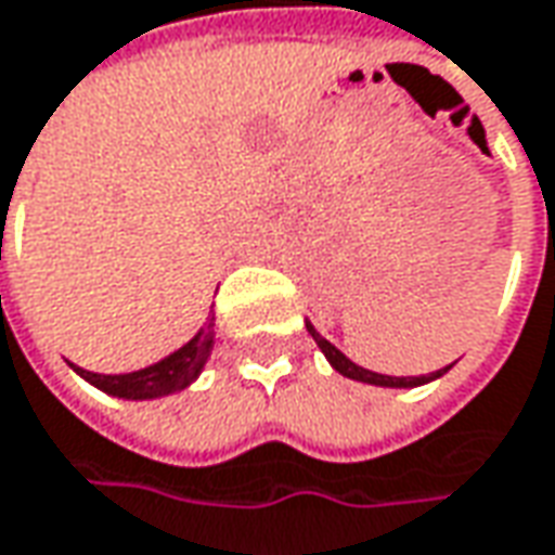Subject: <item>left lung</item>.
I'll return each mask as SVG.
<instances>
[{
  "instance_id": "obj_1",
  "label": "left lung",
  "mask_w": 555,
  "mask_h": 555,
  "mask_svg": "<svg viewBox=\"0 0 555 555\" xmlns=\"http://www.w3.org/2000/svg\"><path fill=\"white\" fill-rule=\"evenodd\" d=\"M306 327H309L311 339L318 343V349L324 352V358L331 361V367L336 373H343V376H349L354 383H367V386H383V389H416V386H426V383H433L438 376H444V373L451 371L454 364H448V367H441L436 373H423V376H389V373H376L367 371V367H361V364H354L352 358H346V354L339 352L336 346H333L331 339H324L321 333L314 331V324L306 321Z\"/></svg>"
}]
</instances>
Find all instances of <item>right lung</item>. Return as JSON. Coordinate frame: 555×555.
Here are the masks:
<instances>
[{"instance_id": "obj_1", "label": "right lung", "mask_w": 555, "mask_h": 555, "mask_svg": "<svg viewBox=\"0 0 555 555\" xmlns=\"http://www.w3.org/2000/svg\"><path fill=\"white\" fill-rule=\"evenodd\" d=\"M212 346H216V318L209 314L206 327L194 333L182 349H176L172 354H166V358L141 367V371L95 373L86 371V367H76V364H70V367L104 395L126 398V401H151V398H166V395L188 389L206 367Z\"/></svg>"}]
</instances>
